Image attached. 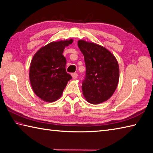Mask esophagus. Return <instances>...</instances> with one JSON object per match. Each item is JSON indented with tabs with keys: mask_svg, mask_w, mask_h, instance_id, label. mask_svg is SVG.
I'll return each instance as SVG.
<instances>
[{
	"mask_svg": "<svg viewBox=\"0 0 153 153\" xmlns=\"http://www.w3.org/2000/svg\"><path fill=\"white\" fill-rule=\"evenodd\" d=\"M77 76H78V74H77V73H73L72 74H71V76H72L73 79H76L77 77Z\"/></svg>",
	"mask_w": 153,
	"mask_h": 153,
	"instance_id": "obj_1",
	"label": "esophagus"
}]
</instances>
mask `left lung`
I'll return each instance as SVG.
<instances>
[{
	"mask_svg": "<svg viewBox=\"0 0 153 153\" xmlns=\"http://www.w3.org/2000/svg\"><path fill=\"white\" fill-rule=\"evenodd\" d=\"M86 67L82 91L86 101L100 104L108 100L117 87L119 67L116 58L105 48L83 40L77 42Z\"/></svg>",
	"mask_w": 153,
	"mask_h": 153,
	"instance_id": "1",
	"label": "left lung"
}]
</instances>
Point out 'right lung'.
Segmentation results:
<instances>
[{
	"label": "right lung",
	"instance_id": "add662e5",
	"mask_svg": "<svg viewBox=\"0 0 153 153\" xmlns=\"http://www.w3.org/2000/svg\"><path fill=\"white\" fill-rule=\"evenodd\" d=\"M73 39L52 42L35 53L30 66L29 77L33 91L42 100L54 102L62 96L72 77L65 70L66 59L63 52Z\"/></svg>",
	"mask_w": 153,
	"mask_h": 153
}]
</instances>
